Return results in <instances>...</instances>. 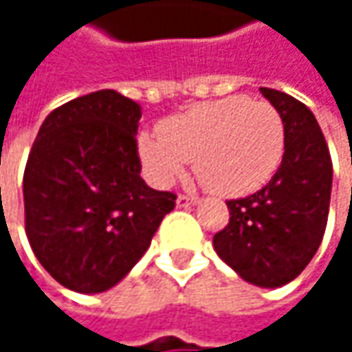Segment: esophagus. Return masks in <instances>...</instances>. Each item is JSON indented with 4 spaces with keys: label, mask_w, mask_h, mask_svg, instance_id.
Instances as JSON below:
<instances>
[{
    "label": "esophagus",
    "mask_w": 352,
    "mask_h": 352,
    "mask_svg": "<svg viewBox=\"0 0 352 352\" xmlns=\"http://www.w3.org/2000/svg\"><path fill=\"white\" fill-rule=\"evenodd\" d=\"M195 204H199V197H195V195L181 193V195L177 197V206H179V208H189V206H195Z\"/></svg>",
    "instance_id": "1"
}]
</instances>
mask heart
Segmentation results:
<instances>
[{
    "label": "heart",
    "mask_w": 352,
    "mask_h": 352,
    "mask_svg": "<svg viewBox=\"0 0 352 352\" xmlns=\"http://www.w3.org/2000/svg\"><path fill=\"white\" fill-rule=\"evenodd\" d=\"M285 128L269 102L232 96L189 107L163 126L142 132L138 153L148 179L167 187L195 161V175L214 193L241 195L258 189L277 171Z\"/></svg>",
    "instance_id": "heart-1"
}]
</instances>
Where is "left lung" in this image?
Masks as SVG:
<instances>
[{
	"label": "left lung",
	"mask_w": 352,
	"mask_h": 352,
	"mask_svg": "<svg viewBox=\"0 0 352 352\" xmlns=\"http://www.w3.org/2000/svg\"><path fill=\"white\" fill-rule=\"evenodd\" d=\"M261 94L283 120V159L263 189L226 201L230 220L214 234V248L248 283L281 287L306 269L322 243L332 161L310 107L277 89L261 87Z\"/></svg>",
	"instance_id": "8db88e82"
}]
</instances>
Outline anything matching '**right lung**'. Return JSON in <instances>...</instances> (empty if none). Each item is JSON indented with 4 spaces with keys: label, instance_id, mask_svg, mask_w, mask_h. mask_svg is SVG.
Returning a JSON list of instances; mask_svg holds the SVG:
<instances>
[{
    "label": "right lung",
    "instance_id": "1",
    "mask_svg": "<svg viewBox=\"0 0 352 352\" xmlns=\"http://www.w3.org/2000/svg\"><path fill=\"white\" fill-rule=\"evenodd\" d=\"M140 106L102 89L52 109L24 171L26 234L40 265L67 289L100 294L151 246L175 193L140 177Z\"/></svg>",
    "mask_w": 352,
    "mask_h": 352
}]
</instances>
